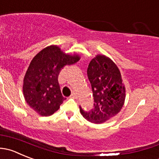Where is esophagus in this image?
<instances>
[{"label": "esophagus", "mask_w": 159, "mask_h": 159, "mask_svg": "<svg viewBox=\"0 0 159 159\" xmlns=\"http://www.w3.org/2000/svg\"><path fill=\"white\" fill-rule=\"evenodd\" d=\"M70 97H71V98H78V93H77L76 92H72L71 95H70Z\"/></svg>", "instance_id": "34e87169"}]
</instances>
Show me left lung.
<instances>
[{"instance_id":"1","label":"left lung","mask_w":159,"mask_h":159,"mask_svg":"<svg viewBox=\"0 0 159 159\" xmlns=\"http://www.w3.org/2000/svg\"><path fill=\"white\" fill-rule=\"evenodd\" d=\"M88 78L92 85L94 108L81 115L89 122L102 124L115 116L122 109L126 97L121 74L115 63L104 55H97L89 63Z\"/></svg>"}]
</instances>
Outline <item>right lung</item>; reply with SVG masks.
<instances>
[{
  "instance_id": "1",
  "label": "right lung",
  "mask_w": 159,
  "mask_h": 159,
  "mask_svg": "<svg viewBox=\"0 0 159 159\" xmlns=\"http://www.w3.org/2000/svg\"><path fill=\"white\" fill-rule=\"evenodd\" d=\"M79 60L78 55L66 54L57 46L47 47L37 53L23 80V94L28 105L43 116L57 111L66 99L58 82L60 71Z\"/></svg>"
}]
</instances>
